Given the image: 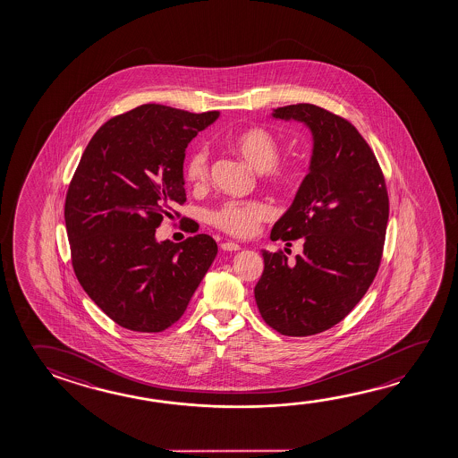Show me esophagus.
<instances>
[{"label": "esophagus", "instance_id": "34e87169", "mask_svg": "<svg viewBox=\"0 0 458 458\" xmlns=\"http://www.w3.org/2000/svg\"><path fill=\"white\" fill-rule=\"evenodd\" d=\"M220 248L226 250V252H236V250H240V244H236V242H233V241H225V242H222L220 244Z\"/></svg>", "mask_w": 458, "mask_h": 458}]
</instances>
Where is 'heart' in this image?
I'll return each mask as SVG.
<instances>
[{
  "mask_svg": "<svg viewBox=\"0 0 458 458\" xmlns=\"http://www.w3.org/2000/svg\"><path fill=\"white\" fill-rule=\"evenodd\" d=\"M228 145L248 165L265 174L267 181L279 187H293L301 177V169L291 161H277L279 140L262 126H250L233 134ZM183 174L188 183L201 190L209 183L210 159L208 147L199 145L188 155ZM275 216L270 204L262 199H230L210 212V224L232 236L246 238L254 234L262 222Z\"/></svg>",
  "mask_w": 458,
  "mask_h": 458,
  "instance_id": "heart-1",
  "label": "heart"
}]
</instances>
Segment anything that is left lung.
Wrapping results in <instances>:
<instances>
[{
	"label": "left lung",
	"instance_id": "obj_1",
	"mask_svg": "<svg viewBox=\"0 0 458 458\" xmlns=\"http://www.w3.org/2000/svg\"><path fill=\"white\" fill-rule=\"evenodd\" d=\"M277 120L313 134L310 173L271 241L301 240L303 254L263 250L255 301L263 321L289 337L334 327L368 293L382 260L390 199L382 169L350 121L311 104L279 106Z\"/></svg>",
	"mask_w": 458,
	"mask_h": 458
}]
</instances>
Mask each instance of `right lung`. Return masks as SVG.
I'll use <instances>...</instances> for the list:
<instances>
[{"mask_svg":"<svg viewBox=\"0 0 458 458\" xmlns=\"http://www.w3.org/2000/svg\"><path fill=\"white\" fill-rule=\"evenodd\" d=\"M217 118L157 104L113 116L92 135L68 185L64 214L76 277L124 329L161 332L177 323L217 255L203 233L182 242L155 238L174 206L187 201L188 143Z\"/></svg>","mask_w":458,"mask_h":458,"instance_id":"obj_1","label":"right lung"}]
</instances>
